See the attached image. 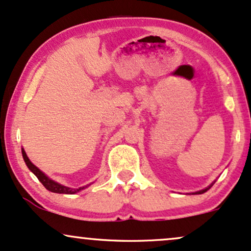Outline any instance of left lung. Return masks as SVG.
Instances as JSON below:
<instances>
[{
    "label": "left lung",
    "instance_id": "8db88e82",
    "mask_svg": "<svg viewBox=\"0 0 251 251\" xmlns=\"http://www.w3.org/2000/svg\"><path fill=\"white\" fill-rule=\"evenodd\" d=\"M213 184H214V183H211L210 185H209L208 188H205V189H203V190H200V191H196V193H194V194H203V193H205V191L209 190V189H210L211 187H213Z\"/></svg>",
    "mask_w": 251,
    "mask_h": 251
}]
</instances>
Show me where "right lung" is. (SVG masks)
Returning <instances> with one entry per match:
<instances>
[{"label":"right lung","instance_id":"add662e5","mask_svg":"<svg viewBox=\"0 0 251 251\" xmlns=\"http://www.w3.org/2000/svg\"><path fill=\"white\" fill-rule=\"evenodd\" d=\"M22 156H23V160H25V162L26 167L29 168V170H30V172L34 174L35 176H36V177L38 178V181H40L41 183H42L44 187H46V189L51 191V193H56V194H76V193H78L79 190L87 188V187H81V188H78V189H72V188L64 187V185H62L60 183H57V182L50 179L48 176L46 175V174H43L36 166H34V164L31 163V161L28 158V156H26L25 149H23V148H22Z\"/></svg>","mask_w":251,"mask_h":251}]
</instances>
